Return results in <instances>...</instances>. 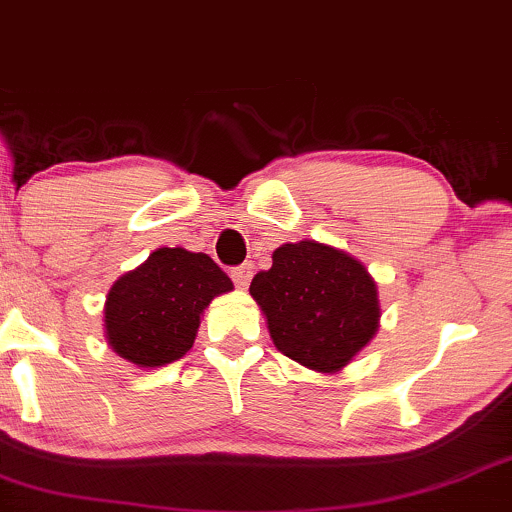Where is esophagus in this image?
<instances>
[{"label": "esophagus", "mask_w": 512, "mask_h": 512, "mask_svg": "<svg viewBox=\"0 0 512 512\" xmlns=\"http://www.w3.org/2000/svg\"><path fill=\"white\" fill-rule=\"evenodd\" d=\"M252 264L248 262V264H240V267H236V269H231V279H233V284L238 286V289H245V286L250 284V279H252Z\"/></svg>", "instance_id": "esophagus-1"}]
</instances>
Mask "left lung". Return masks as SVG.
Wrapping results in <instances>:
<instances>
[{
  "mask_svg": "<svg viewBox=\"0 0 512 512\" xmlns=\"http://www.w3.org/2000/svg\"><path fill=\"white\" fill-rule=\"evenodd\" d=\"M276 349L317 373H337L378 332L373 276L356 257L317 240L274 250L250 284Z\"/></svg>",
  "mask_w": 512,
  "mask_h": 512,
  "instance_id": "left-lung-1",
  "label": "left lung"
}]
</instances>
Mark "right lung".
<instances>
[{
	"instance_id": "1",
	"label": "right lung",
	"mask_w": 512,
	"mask_h": 512,
	"mask_svg": "<svg viewBox=\"0 0 512 512\" xmlns=\"http://www.w3.org/2000/svg\"><path fill=\"white\" fill-rule=\"evenodd\" d=\"M231 289L233 281L204 252L158 248L108 291L105 339L134 366H166L192 349L204 308Z\"/></svg>"
}]
</instances>
